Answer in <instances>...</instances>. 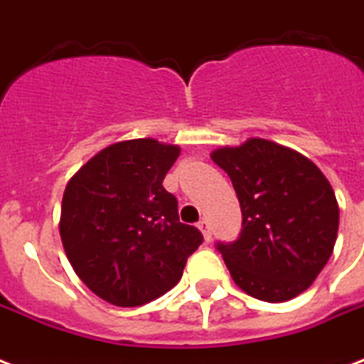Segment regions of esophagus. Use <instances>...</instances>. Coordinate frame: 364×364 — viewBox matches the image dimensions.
I'll use <instances>...</instances> for the list:
<instances>
[{
  "label": "esophagus",
  "mask_w": 364,
  "mask_h": 364,
  "mask_svg": "<svg viewBox=\"0 0 364 364\" xmlns=\"http://www.w3.org/2000/svg\"><path fill=\"white\" fill-rule=\"evenodd\" d=\"M198 228L202 230V234H204L205 242H210V240H211V227H210V223H208V219H202V221L198 223Z\"/></svg>",
  "instance_id": "esophagus-1"
}]
</instances>
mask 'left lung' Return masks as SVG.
<instances>
[{"mask_svg":"<svg viewBox=\"0 0 364 364\" xmlns=\"http://www.w3.org/2000/svg\"><path fill=\"white\" fill-rule=\"evenodd\" d=\"M211 160L228 173L242 208L238 240L217 243L234 283L264 302L304 293L338 234V202L327 177L293 149L260 137L215 149Z\"/></svg>","mask_w":364,"mask_h":364,"instance_id":"1","label":"left lung"}]
</instances>
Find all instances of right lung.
Here are the masks:
<instances>
[{
	"label": "right lung",
	"instance_id": "add662e5",
	"mask_svg": "<svg viewBox=\"0 0 364 364\" xmlns=\"http://www.w3.org/2000/svg\"><path fill=\"white\" fill-rule=\"evenodd\" d=\"M181 153L156 139L113 143L71 177L60 236L81 282L122 308L143 306L176 287L202 243L179 223L177 198L162 187Z\"/></svg>",
	"mask_w": 364,
	"mask_h": 364
}]
</instances>
